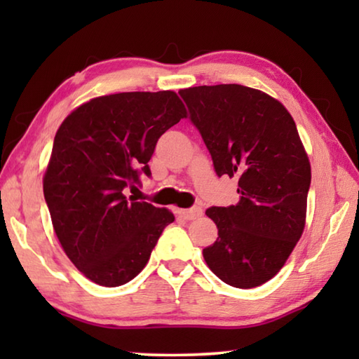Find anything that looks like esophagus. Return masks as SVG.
Returning a JSON list of instances; mask_svg holds the SVG:
<instances>
[{
	"label": "esophagus",
	"mask_w": 359,
	"mask_h": 359,
	"mask_svg": "<svg viewBox=\"0 0 359 359\" xmlns=\"http://www.w3.org/2000/svg\"><path fill=\"white\" fill-rule=\"evenodd\" d=\"M179 215L185 220H194V218H199L203 215V209L199 205H194V208L190 209H180Z\"/></svg>",
	"instance_id": "1"
}]
</instances>
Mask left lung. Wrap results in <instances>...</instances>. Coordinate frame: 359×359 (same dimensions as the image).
I'll use <instances>...</instances> for the list:
<instances>
[{"instance_id": "1", "label": "left lung", "mask_w": 359, "mask_h": 359, "mask_svg": "<svg viewBox=\"0 0 359 359\" xmlns=\"http://www.w3.org/2000/svg\"><path fill=\"white\" fill-rule=\"evenodd\" d=\"M218 177L239 179V203L205 210L218 238L203 250L210 271L236 288L271 280L306 224L311 163L290 112L238 83L180 90Z\"/></svg>"}]
</instances>
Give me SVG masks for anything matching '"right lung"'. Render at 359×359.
<instances>
[{
	"mask_svg": "<svg viewBox=\"0 0 359 359\" xmlns=\"http://www.w3.org/2000/svg\"><path fill=\"white\" fill-rule=\"evenodd\" d=\"M187 117L174 92L90 100L60 126L44 174V198L65 253L101 287L133 280L174 214L125 196L137 190L163 133Z\"/></svg>",
	"mask_w": 359,
	"mask_h": 359,
	"instance_id": "obj_1",
	"label": "right lung"
}]
</instances>
